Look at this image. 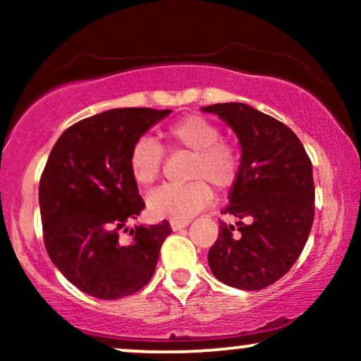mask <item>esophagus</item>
Here are the masks:
<instances>
[{"label": "esophagus", "instance_id": "obj_1", "mask_svg": "<svg viewBox=\"0 0 361 361\" xmlns=\"http://www.w3.org/2000/svg\"><path fill=\"white\" fill-rule=\"evenodd\" d=\"M186 226H188V221H171V229L173 231H180Z\"/></svg>", "mask_w": 361, "mask_h": 361}]
</instances>
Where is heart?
Returning <instances> with one entry per match:
<instances>
[{
  "instance_id": "heart-1",
  "label": "heart",
  "mask_w": 361,
  "mask_h": 361,
  "mask_svg": "<svg viewBox=\"0 0 361 361\" xmlns=\"http://www.w3.org/2000/svg\"><path fill=\"white\" fill-rule=\"evenodd\" d=\"M168 149L193 152L185 185H164L149 195L152 217L190 221L212 200V185L226 192L235 183L241 168V152L231 140L221 139V128L204 115H185L163 130ZM164 151L151 137H140L128 151V171L139 186H151L161 175Z\"/></svg>"
}]
</instances>
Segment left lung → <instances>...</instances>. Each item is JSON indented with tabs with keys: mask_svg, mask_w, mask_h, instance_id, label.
<instances>
[{
	"mask_svg": "<svg viewBox=\"0 0 361 361\" xmlns=\"http://www.w3.org/2000/svg\"><path fill=\"white\" fill-rule=\"evenodd\" d=\"M202 110L229 123L243 149L239 176L222 210L238 219V231L221 221L209 251L210 270L229 287L261 290L293 267L307 243L312 163L285 123L250 105L215 103Z\"/></svg>",
	"mask_w": 361,
	"mask_h": 361,
	"instance_id": "obj_1",
	"label": "left lung"
}]
</instances>
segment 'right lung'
Segmentation results:
<instances>
[{"label":"right lung","instance_id":"right-lung-1","mask_svg":"<svg viewBox=\"0 0 361 361\" xmlns=\"http://www.w3.org/2000/svg\"><path fill=\"white\" fill-rule=\"evenodd\" d=\"M171 110L115 109L82 118L54 144L40 176L39 204L49 258L74 287L115 300L154 275L171 226L126 224L146 207L128 171V151ZM129 233L130 240L122 233Z\"/></svg>","mask_w":361,"mask_h":361}]
</instances>
